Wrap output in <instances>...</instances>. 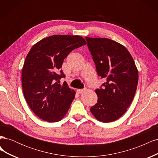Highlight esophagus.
I'll use <instances>...</instances> for the list:
<instances>
[{
    "mask_svg": "<svg viewBox=\"0 0 158 158\" xmlns=\"http://www.w3.org/2000/svg\"><path fill=\"white\" fill-rule=\"evenodd\" d=\"M87 88H84V89H76V92H77L78 94H82L85 91H86Z\"/></svg>",
    "mask_w": 158,
    "mask_h": 158,
    "instance_id": "34e87169",
    "label": "esophagus"
}]
</instances>
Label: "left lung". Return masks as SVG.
I'll return each instance as SVG.
<instances>
[{"instance_id":"8db88e82","label":"left lung","mask_w":158,"mask_h":158,"mask_svg":"<svg viewBox=\"0 0 158 158\" xmlns=\"http://www.w3.org/2000/svg\"><path fill=\"white\" fill-rule=\"evenodd\" d=\"M98 76L106 80L96 89V104L90 111L103 123L116 121L125 113L135 97L138 72L125 46L108 38L85 37Z\"/></svg>"}]
</instances>
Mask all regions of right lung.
Here are the masks:
<instances>
[{
	"label": "right lung",
	"instance_id": "right-lung-1",
	"mask_svg": "<svg viewBox=\"0 0 158 158\" xmlns=\"http://www.w3.org/2000/svg\"><path fill=\"white\" fill-rule=\"evenodd\" d=\"M85 44L80 35H54L36 43L28 52L22 72L23 93L32 111L42 120L58 122L67 113L76 92L56 81L65 77L60 70L64 59Z\"/></svg>",
	"mask_w": 158,
	"mask_h": 158
}]
</instances>
